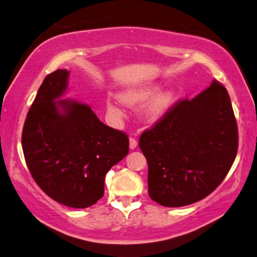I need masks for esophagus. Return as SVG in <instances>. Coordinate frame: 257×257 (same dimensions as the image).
<instances>
[{"label": "esophagus", "instance_id": "obj_1", "mask_svg": "<svg viewBox=\"0 0 257 257\" xmlns=\"http://www.w3.org/2000/svg\"><path fill=\"white\" fill-rule=\"evenodd\" d=\"M129 147L130 150H135L137 147V141L134 137L129 138Z\"/></svg>", "mask_w": 257, "mask_h": 257}]
</instances>
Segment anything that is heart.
Masks as SVG:
<instances>
[{"instance_id": "b5f03b06", "label": "heart", "mask_w": 257, "mask_h": 257, "mask_svg": "<svg viewBox=\"0 0 257 257\" xmlns=\"http://www.w3.org/2000/svg\"><path fill=\"white\" fill-rule=\"evenodd\" d=\"M155 93L154 87H141V88L130 89L127 92H123L119 95L120 101L128 106H137L139 104L144 103L147 99L153 96ZM175 99V94L172 92H165L159 94L152 101L147 104L144 108V116L150 121L156 120L160 118L163 113L168 110V107L171 105V103ZM108 110L114 113H121V107L115 101L107 102Z\"/></svg>"}]
</instances>
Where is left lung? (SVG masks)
<instances>
[{"mask_svg": "<svg viewBox=\"0 0 257 257\" xmlns=\"http://www.w3.org/2000/svg\"><path fill=\"white\" fill-rule=\"evenodd\" d=\"M149 195L160 205L196 203L216 189L237 155L238 127L223 85L180 99L139 137Z\"/></svg>", "mask_w": 257, "mask_h": 257, "instance_id": "obj_1", "label": "left lung"}]
</instances>
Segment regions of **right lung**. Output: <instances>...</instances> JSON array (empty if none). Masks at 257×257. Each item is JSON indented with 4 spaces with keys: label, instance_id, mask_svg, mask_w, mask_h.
<instances>
[{
    "label": "right lung",
    "instance_id": "add662e5",
    "mask_svg": "<svg viewBox=\"0 0 257 257\" xmlns=\"http://www.w3.org/2000/svg\"><path fill=\"white\" fill-rule=\"evenodd\" d=\"M68 70L49 73L26 118L21 143L35 182L60 204L85 208L104 195V179L129 152L128 135L107 127L88 105L62 96ZM63 111L58 110V106Z\"/></svg>",
    "mask_w": 257,
    "mask_h": 257
}]
</instances>
